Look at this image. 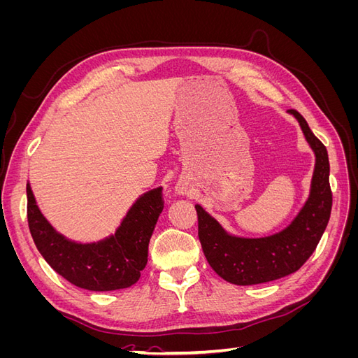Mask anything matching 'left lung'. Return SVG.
<instances>
[{"label": "left lung", "mask_w": 358, "mask_h": 358, "mask_svg": "<svg viewBox=\"0 0 358 358\" xmlns=\"http://www.w3.org/2000/svg\"><path fill=\"white\" fill-rule=\"evenodd\" d=\"M288 112L296 116L317 157L309 199L296 220L273 236L243 239L225 233L201 206H196L204 257L216 273L234 285L264 284L297 272L315 251L330 220L333 196L327 149L310 131L305 117L297 110Z\"/></svg>", "instance_id": "left-lung-1"}]
</instances>
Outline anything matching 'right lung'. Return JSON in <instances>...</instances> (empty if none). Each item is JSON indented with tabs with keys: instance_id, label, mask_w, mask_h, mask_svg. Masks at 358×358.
I'll list each match as a JSON object with an SVG mask.
<instances>
[{
	"instance_id": "1",
	"label": "right lung",
	"mask_w": 358,
	"mask_h": 358,
	"mask_svg": "<svg viewBox=\"0 0 358 358\" xmlns=\"http://www.w3.org/2000/svg\"><path fill=\"white\" fill-rule=\"evenodd\" d=\"M28 225L38 252L70 284L90 291H113L136 284L148 263V246L164 209L162 189L143 194L128 210L121 227L96 243H76L53 230L38 210L27 183Z\"/></svg>"
}]
</instances>
